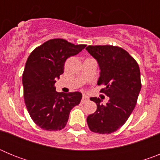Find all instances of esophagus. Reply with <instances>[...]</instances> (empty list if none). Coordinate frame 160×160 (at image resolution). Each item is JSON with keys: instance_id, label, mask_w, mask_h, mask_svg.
<instances>
[{"instance_id": "34e87169", "label": "esophagus", "mask_w": 160, "mask_h": 160, "mask_svg": "<svg viewBox=\"0 0 160 160\" xmlns=\"http://www.w3.org/2000/svg\"><path fill=\"white\" fill-rule=\"evenodd\" d=\"M89 100L88 96L86 95V94H83L82 95V103H85L86 102H87Z\"/></svg>"}]
</instances>
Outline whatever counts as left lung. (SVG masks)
Returning <instances> with one entry per match:
<instances>
[{
	"label": "left lung",
	"mask_w": 160,
	"mask_h": 160,
	"mask_svg": "<svg viewBox=\"0 0 160 160\" xmlns=\"http://www.w3.org/2000/svg\"><path fill=\"white\" fill-rule=\"evenodd\" d=\"M86 49L99 65L98 85L105 86L100 92L110 98L106 105L99 98H90L97 110L87 117V124L93 132L108 135L119 129L135 108L142 86L140 70L135 58L119 46H89Z\"/></svg>",
	"instance_id": "8db88e82"
}]
</instances>
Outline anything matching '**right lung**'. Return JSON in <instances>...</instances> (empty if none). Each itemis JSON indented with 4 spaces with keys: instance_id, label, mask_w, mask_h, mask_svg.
<instances>
[{
    "instance_id": "right-lung-1",
    "label": "right lung",
    "mask_w": 160,
    "mask_h": 160,
    "mask_svg": "<svg viewBox=\"0 0 160 160\" xmlns=\"http://www.w3.org/2000/svg\"><path fill=\"white\" fill-rule=\"evenodd\" d=\"M86 46L55 38L35 48L28 58L22 74L24 99L31 118L42 129H63L72 108L80 103L81 93H58L54 83L64 72L66 59Z\"/></svg>"
}]
</instances>
